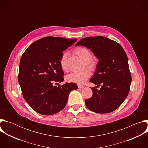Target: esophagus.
I'll return each mask as SVG.
<instances>
[{"mask_svg":"<svg viewBox=\"0 0 148 148\" xmlns=\"http://www.w3.org/2000/svg\"><path fill=\"white\" fill-rule=\"evenodd\" d=\"M78 88H79V89H82V88H84V86H82V85H78Z\"/></svg>","mask_w":148,"mask_h":148,"instance_id":"obj_1","label":"esophagus"}]
</instances>
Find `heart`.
<instances>
[{
	"instance_id": "1",
	"label": "heart",
	"mask_w": 148,
	"mask_h": 148,
	"mask_svg": "<svg viewBox=\"0 0 148 148\" xmlns=\"http://www.w3.org/2000/svg\"><path fill=\"white\" fill-rule=\"evenodd\" d=\"M76 54L82 58L85 62V64L89 68H92L94 66V61L91 58L90 51L86 48L79 47L75 50ZM67 52L63 53L59 61L61 69L63 71L67 70ZM90 72L87 70H84L79 72H72L66 77V79L69 82H73L81 84L85 82L90 77Z\"/></svg>"
}]
</instances>
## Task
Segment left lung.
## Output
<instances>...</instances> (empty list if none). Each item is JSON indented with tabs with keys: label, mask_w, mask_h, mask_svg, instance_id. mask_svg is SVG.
<instances>
[{
	"label": "left lung",
	"mask_w": 148,
	"mask_h": 148,
	"mask_svg": "<svg viewBox=\"0 0 148 148\" xmlns=\"http://www.w3.org/2000/svg\"><path fill=\"white\" fill-rule=\"evenodd\" d=\"M77 46L91 50L99 60L95 72L90 79L97 86L91 88L93 94L86 99V106L99 114L115 111L127 97L132 81L125 50L116 41L99 36L83 38L76 43ZM99 86L101 88L98 90Z\"/></svg>",
	"instance_id": "8db88e82"
}]
</instances>
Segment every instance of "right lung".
<instances>
[{
	"label": "right lung",
	"instance_id": "1",
	"mask_svg": "<svg viewBox=\"0 0 148 148\" xmlns=\"http://www.w3.org/2000/svg\"><path fill=\"white\" fill-rule=\"evenodd\" d=\"M76 41L46 37L34 41L21 57L18 83L24 98L36 112L45 115L59 112L66 107L70 92L78 88L73 82L53 85L64 81L59 61L62 51Z\"/></svg>",
	"mask_w": 148,
	"mask_h": 148
}]
</instances>
